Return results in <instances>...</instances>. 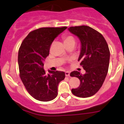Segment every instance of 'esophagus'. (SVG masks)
Masks as SVG:
<instances>
[{"instance_id":"esophagus-1","label":"esophagus","mask_w":124,"mask_h":124,"mask_svg":"<svg viewBox=\"0 0 124 124\" xmlns=\"http://www.w3.org/2000/svg\"><path fill=\"white\" fill-rule=\"evenodd\" d=\"M65 76H66V77H69L70 76V72H69V71H65Z\"/></svg>"}]
</instances>
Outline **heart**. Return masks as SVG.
Instances as JSON below:
<instances>
[{
    "mask_svg": "<svg viewBox=\"0 0 124 124\" xmlns=\"http://www.w3.org/2000/svg\"><path fill=\"white\" fill-rule=\"evenodd\" d=\"M63 39L65 45L70 44V43H75V39L73 36L70 34H65L62 37Z\"/></svg>",
    "mask_w": 124,
    "mask_h": 124,
    "instance_id": "heart-1",
    "label": "heart"
}]
</instances>
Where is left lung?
Here are the masks:
<instances>
[{
    "label": "left lung",
    "instance_id": "1",
    "mask_svg": "<svg viewBox=\"0 0 124 124\" xmlns=\"http://www.w3.org/2000/svg\"><path fill=\"white\" fill-rule=\"evenodd\" d=\"M68 30L79 38L81 51L78 61L86 71L85 74L77 71L71 77L79 78V87L72 89L74 95L88 97L96 94L102 86L108 70L110 50L106 39L96 30L86 25L71 27Z\"/></svg>",
    "mask_w": 124,
    "mask_h": 124
}]
</instances>
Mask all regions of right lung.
<instances>
[{"label": "right lung", "mask_w": 124, "mask_h": 124, "mask_svg": "<svg viewBox=\"0 0 124 124\" xmlns=\"http://www.w3.org/2000/svg\"><path fill=\"white\" fill-rule=\"evenodd\" d=\"M67 28L62 27L40 28L30 32L22 42L18 50L20 77L28 92L42 101L53 100L57 96L58 85L65 78L63 71L43 69V60L49 54L54 39Z\"/></svg>", "instance_id": "1"}]
</instances>
